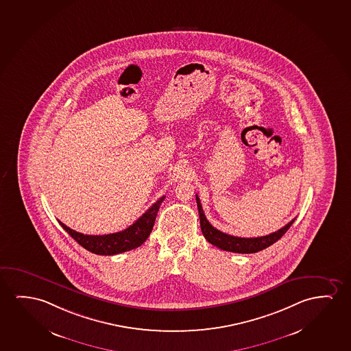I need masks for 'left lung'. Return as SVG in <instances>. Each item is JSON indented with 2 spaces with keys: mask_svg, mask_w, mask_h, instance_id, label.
Returning <instances> with one entry per match:
<instances>
[{
  "mask_svg": "<svg viewBox=\"0 0 351 351\" xmlns=\"http://www.w3.org/2000/svg\"><path fill=\"white\" fill-rule=\"evenodd\" d=\"M196 202H197L199 223H201L203 236L210 244L220 247L222 250H226V252H238V254H252V252H261L263 249H266V247L279 241L287 233V230L291 228L292 223L295 221V219H293L280 230H278L276 232L269 233L267 236H262V237H234V236L226 234V233L221 232L217 228H213L212 225L208 221L207 217L204 215V213H203L202 204L199 202L197 195H196Z\"/></svg>",
  "mask_w": 351,
  "mask_h": 351,
  "instance_id": "left-lung-1",
  "label": "left lung"
}]
</instances>
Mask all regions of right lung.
Masks as SVG:
<instances>
[{
	"label": "right lung",
	"mask_w": 351,
	"mask_h": 351,
	"mask_svg": "<svg viewBox=\"0 0 351 351\" xmlns=\"http://www.w3.org/2000/svg\"><path fill=\"white\" fill-rule=\"evenodd\" d=\"M165 196L158 198L137 221L134 222L130 228L120 232L104 234V236H91L77 232L72 228H67L64 223L59 221L64 231L69 233L74 241L80 243L82 247L97 255H115L120 252H129L141 247L154 228V222L158 215V208L163 202Z\"/></svg>",
	"instance_id": "right-lung-1"
}]
</instances>
